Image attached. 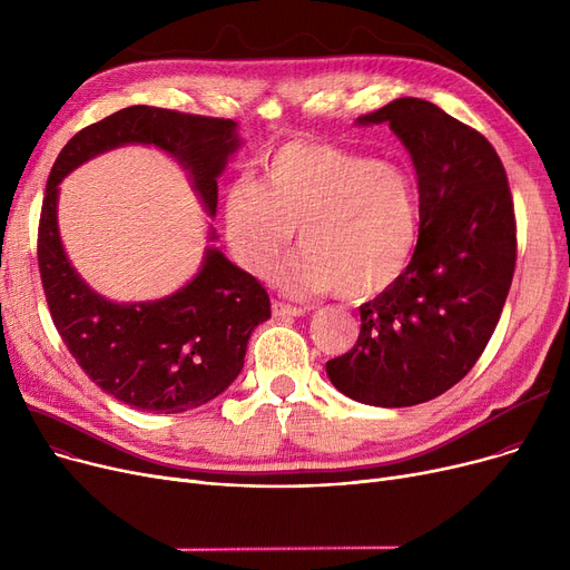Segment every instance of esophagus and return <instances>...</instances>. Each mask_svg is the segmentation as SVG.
I'll return each instance as SVG.
<instances>
[{"mask_svg": "<svg viewBox=\"0 0 570 570\" xmlns=\"http://www.w3.org/2000/svg\"><path fill=\"white\" fill-rule=\"evenodd\" d=\"M273 314H275V316H303V314H305V309H303V307H293V305H286V303L275 301V303H273Z\"/></svg>", "mask_w": 570, "mask_h": 570, "instance_id": "esophagus-1", "label": "esophagus"}]
</instances>
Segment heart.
Segmentation results:
<instances>
[{
  "label": "heart",
  "instance_id": "b5f03b06",
  "mask_svg": "<svg viewBox=\"0 0 570 570\" xmlns=\"http://www.w3.org/2000/svg\"><path fill=\"white\" fill-rule=\"evenodd\" d=\"M224 222L233 254L254 275L269 273L295 230L303 252L282 284L342 301L393 286L417 243V200L402 170L303 140L277 149L254 185L228 189Z\"/></svg>",
  "mask_w": 570,
  "mask_h": 570
}]
</instances>
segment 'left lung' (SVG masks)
<instances>
[{
  "label": "left lung",
  "instance_id": "left-lung-1",
  "mask_svg": "<svg viewBox=\"0 0 570 570\" xmlns=\"http://www.w3.org/2000/svg\"><path fill=\"white\" fill-rule=\"evenodd\" d=\"M383 122L417 175V245L402 277L361 307L355 346L325 372L355 402L400 409L445 393L485 351L513 282L518 230L503 164L483 134L413 97L357 117Z\"/></svg>",
  "mask_w": 570,
  "mask_h": 570
}]
</instances>
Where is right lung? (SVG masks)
<instances>
[{
    "instance_id": "obj_1",
    "label": "right lung",
    "mask_w": 570,
    "mask_h": 570,
    "mask_svg": "<svg viewBox=\"0 0 570 570\" xmlns=\"http://www.w3.org/2000/svg\"><path fill=\"white\" fill-rule=\"evenodd\" d=\"M235 129L233 119L131 106L78 131L48 175L39 273L52 323L82 372L131 409L179 413L222 395L245 365L254 327L269 318V297L256 277L207 247L198 275L177 293L136 305L106 301L65 254L57 230L59 183L106 149L155 145L189 170L207 215L215 217L217 177L239 147Z\"/></svg>"
}]
</instances>
